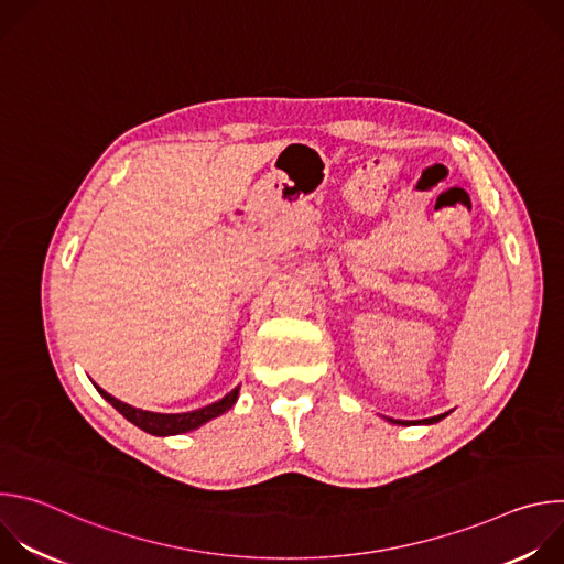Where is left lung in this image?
Listing matches in <instances>:
<instances>
[{"label":"left lung","instance_id":"left-lung-1","mask_svg":"<svg viewBox=\"0 0 564 564\" xmlns=\"http://www.w3.org/2000/svg\"><path fill=\"white\" fill-rule=\"evenodd\" d=\"M442 417H446V413H444V415H437V417H431V420H426V424H435V422H440ZM392 424H404V422H399V420L394 422V420H392Z\"/></svg>","mask_w":564,"mask_h":564}]
</instances>
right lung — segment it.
Segmentation results:
<instances>
[{
	"mask_svg": "<svg viewBox=\"0 0 564 564\" xmlns=\"http://www.w3.org/2000/svg\"><path fill=\"white\" fill-rule=\"evenodd\" d=\"M98 392L109 401V404L118 413H122L131 424H135L138 429H142L149 435H160V437L181 435V433H187V431H194V429L203 426L205 422H209V420L223 415L225 411H229L234 406L236 397H238V388H234L220 401H214V404H209L205 409H198V411H192V413H178V415H163V413H149V411L133 409V406L124 404V401L105 392L102 388H98Z\"/></svg>",
	"mask_w": 564,
	"mask_h": 564,
	"instance_id": "obj_1",
	"label": "right lung"
}]
</instances>
